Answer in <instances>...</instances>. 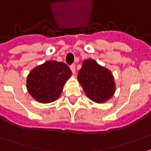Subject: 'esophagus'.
<instances>
[{"instance_id":"esophagus-1","label":"esophagus","mask_w":151,"mask_h":151,"mask_svg":"<svg viewBox=\"0 0 151 151\" xmlns=\"http://www.w3.org/2000/svg\"><path fill=\"white\" fill-rule=\"evenodd\" d=\"M70 69H71V71H72V73L74 74L76 73V68H75V65H70Z\"/></svg>"}]
</instances>
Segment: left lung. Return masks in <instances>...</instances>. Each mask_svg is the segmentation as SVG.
Returning <instances> with one entry per match:
<instances>
[{
	"mask_svg": "<svg viewBox=\"0 0 151 151\" xmlns=\"http://www.w3.org/2000/svg\"><path fill=\"white\" fill-rule=\"evenodd\" d=\"M78 79L86 96L96 103L105 102L115 92L111 72L91 59L83 62Z\"/></svg>",
	"mask_w": 151,
	"mask_h": 151,
	"instance_id": "1",
	"label": "left lung"
}]
</instances>
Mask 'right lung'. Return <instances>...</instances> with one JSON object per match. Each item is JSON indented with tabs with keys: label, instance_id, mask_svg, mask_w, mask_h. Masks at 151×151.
I'll return each instance as SVG.
<instances>
[{
	"label": "right lung",
	"instance_id": "1",
	"mask_svg": "<svg viewBox=\"0 0 151 151\" xmlns=\"http://www.w3.org/2000/svg\"><path fill=\"white\" fill-rule=\"evenodd\" d=\"M72 74L68 65L55 60L46 61L33 68L27 78L29 94L41 103H50L60 97L66 81Z\"/></svg>",
	"mask_w": 151,
	"mask_h": 151
}]
</instances>
